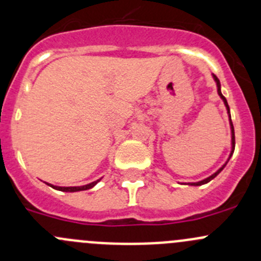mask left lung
<instances>
[{
    "label": "left lung",
    "instance_id": "left-lung-1",
    "mask_svg": "<svg viewBox=\"0 0 261 261\" xmlns=\"http://www.w3.org/2000/svg\"><path fill=\"white\" fill-rule=\"evenodd\" d=\"M213 80H215V82H216V86H217V93H218V96L221 97V99H222L223 101V103H225V106H226V110H227V115H228V120H230V128H231V151H230V155H228V158H227V160H226L225 162V164L222 165V167L220 168V169L217 170V172H215L213 173L212 175H210V177H207V178H204V179H202V180H199V181H194V183H188V186H202V184H206V183H208V181H211L213 178H216L217 177L218 174H220L221 172H222V169L223 168L226 167V164H227L228 163V160H230V158L232 156V154H233V150H235V131H233V125H232V121H231V115H230V107H228V103H227V101H226V98L225 97H223V94L221 93V83H220V81H218V78L216 77L215 74H213Z\"/></svg>",
    "mask_w": 261,
    "mask_h": 261
}]
</instances>
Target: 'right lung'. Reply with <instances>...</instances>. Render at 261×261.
Masks as SVG:
<instances>
[{
	"instance_id": "1",
	"label": "right lung",
	"mask_w": 261,
	"mask_h": 261,
	"mask_svg": "<svg viewBox=\"0 0 261 261\" xmlns=\"http://www.w3.org/2000/svg\"><path fill=\"white\" fill-rule=\"evenodd\" d=\"M99 180H101V179L94 180V181H92V183L86 184V186H80V187H58V186H53V184H50V183H46V184H48L49 187H51V188L57 189V191H62V192H80V191H87V189L93 188V187L96 186V184L98 183Z\"/></svg>"
}]
</instances>
